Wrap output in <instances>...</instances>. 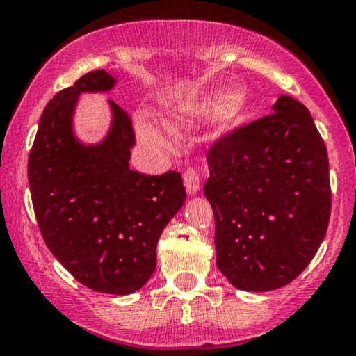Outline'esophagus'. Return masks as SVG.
<instances>
[{"mask_svg": "<svg viewBox=\"0 0 356 356\" xmlns=\"http://www.w3.org/2000/svg\"><path fill=\"white\" fill-rule=\"evenodd\" d=\"M184 186H186V191H188V194L191 196H194V194L200 191V175H197V170L196 168H188V170L184 172Z\"/></svg>", "mask_w": 356, "mask_h": 356, "instance_id": "obj_1", "label": "esophagus"}]
</instances>
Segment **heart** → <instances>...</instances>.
Listing matches in <instances>:
<instances>
[{
	"label": "heart",
	"instance_id": "b5f03b06",
	"mask_svg": "<svg viewBox=\"0 0 356 356\" xmlns=\"http://www.w3.org/2000/svg\"><path fill=\"white\" fill-rule=\"evenodd\" d=\"M211 111H216L215 119L222 128H232L235 124H241L247 114L245 93L234 92L228 93L227 97H223L222 93H211V95L204 97L203 100H197V102L184 107V112H188V114H208ZM138 133H140L141 140L148 143L149 147L165 148L168 145L162 131L148 121L138 122Z\"/></svg>",
	"mask_w": 356,
	"mask_h": 356
}]
</instances>
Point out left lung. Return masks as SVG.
<instances>
[{"label":"left lung","instance_id":"1","mask_svg":"<svg viewBox=\"0 0 356 356\" xmlns=\"http://www.w3.org/2000/svg\"><path fill=\"white\" fill-rule=\"evenodd\" d=\"M208 165L216 266L245 291L288 285L316 256L331 216L327 149L309 109L280 95L271 114L218 138Z\"/></svg>","mask_w":356,"mask_h":356}]
</instances>
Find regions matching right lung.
<instances>
[{"label": "right lung", "instance_id": "obj_1", "mask_svg": "<svg viewBox=\"0 0 356 356\" xmlns=\"http://www.w3.org/2000/svg\"><path fill=\"white\" fill-rule=\"evenodd\" d=\"M107 71L83 74L56 93L42 112L29 156V186L44 242L81 285L128 295L156 268V242L182 208L181 172L140 174L129 168L136 145L128 112L111 104L106 140L81 145L73 112L83 92H107Z\"/></svg>", "mask_w": 356, "mask_h": 356}]
</instances>
